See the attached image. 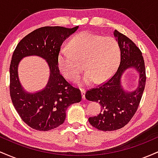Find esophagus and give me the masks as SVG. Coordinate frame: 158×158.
Segmentation results:
<instances>
[{
  "mask_svg": "<svg viewBox=\"0 0 158 158\" xmlns=\"http://www.w3.org/2000/svg\"><path fill=\"white\" fill-rule=\"evenodd\" d=\"M85 93H86V90L85 89H81V97H82V99H85Z\"/></svg>",
  "mask_w": 158,
  "mask_h": 158,
  "instance_id": "34e87169",
  "label": "esophagus"
}]
</instances>
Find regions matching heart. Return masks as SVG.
<instances>
[{
    "label": "heart",
    "instance_id": "heart-1",
    "mask_svg": "<svg viewBox=\"0 0 158 158\" xmlns=\"http://www.w3.org/2000/svg\"><path fill=\"white\" fill-rule=\"evenodd\" d=\"M69 50L61 49L58 54L57 67L69 80H74L81 71L77 62L82 61L87 70L77 82L81 86L89 85L95 80L102 82L114 73L120 60V48L111 36H104L82 32L70 40Z\"/></svg>",
    "mask_w": 158,
    "mask_h": 158
}]
</instances>
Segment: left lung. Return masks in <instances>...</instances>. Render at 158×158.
<instances>
[{
    "label": "left lung",
    "mask_w": 158,
    "mask_h": 158,
    "mask_svg": "<svg viewBox=\"0 0 158 158\" xmlns=\"http://www.w3.org/2000/svg\"><path fill=\"white\" fill-rule=\"evenodd\" d=\"M114 36L120 48V64L109 80L98 88L88 90L85 98L99 102L101 112L88 118L92 126L104 131H114L124 127L131 120L138 108L146 85V69L139 49L127 36L114 30ZM134 69L139 73V85L128 92L123 88L122 77L127 69Z\"/></svg>",
    "instance_id": "8db88e82"
}]
</instances>
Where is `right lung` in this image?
Here are the masks:
<instances>
[{"instance_id": "obj_1", "label": "right lung", "mask_w": 158, "mask_h": 158, "mask_svg": "<svg viewBox=\"0 0 158 158\" xmlns=\"http://www.w3.org/2000/svg\"><path fill=\"white\" fill-rule=\"evenodd\" d=\"M78 28L79 26L41 27L25 36L12 54L10 67V97L21 118L33 129L46 131L61 126L64 122L67 108L81 101L80 90L65 80L57 67L61 44ZM32 55L44 59L50 70L46 86L36 92H28L23 88L17 73L20 60Z\"/></svg>"}]
</instances>
